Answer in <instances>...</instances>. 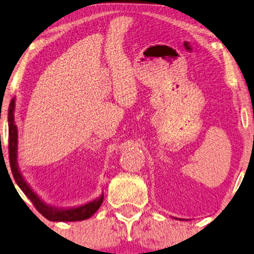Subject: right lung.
Listing matches in <instances>:
<instances>
[{
	"label": "right lung",
	"mask_w": 254,
	"mask_h": 254,
	"mask_svg": "<svg viewBox=\"0 0 254 254\" xmlns=\"http://www.w3.org/2000/svg\"><path fill=\"white\" fill-rule=\"evenodd\" d=\"M13 111H15V98L11 99L9 105L8 112V123H9V159L10 168L13 178H15L17 185L23 190L24 194L32 201L36 209L50 221L55 222H75L83 221L86 218L91 217L93 214L98 210L102 206L104 200V194H102L98 199H95L91 202H88L83 206L72 207V208H58L50 206L41 200L33 190L29 186V184L23 178L22 173L18 169V163H17V143H18V133H17V126L15 125V117H13Z\"/></svg>",
	"instance_id": "1"
}]
</instances>
